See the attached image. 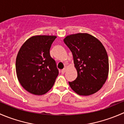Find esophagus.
Here are the masks:
<instances>
[{
    "label": "esophagus",
    "mask_w": 124,
    "mask_h": 124,
    "mask_svg": "<svg viewBox=\"0 0 124 124\" xmlns=\"http://www.w3.org/2000/svg\"><path fill=\"white\" fill-rule=\"evenodd\" d=\"M65 71H66V68H63V69L61 70V72H62V74H64L65 72Z\"/></svg>",
    "instance_id": "34e87169"
}]
</instances>
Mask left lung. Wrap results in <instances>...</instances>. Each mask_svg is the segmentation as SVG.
<instances>
[{"mask_svg":"<svg viewBox=\"0 0 124 124\" xmlns=\"http://www.w3.org/2000/svg\"><path fill=\"white\" fill-rule=\"evenodd\" d=\"M73 56L77 71L70 87L80 95H90L99 91L108 74V58L102 43L88 33H76L63 39Z\"/></svg>","mask_w":124,"mask_h":124,"instance_id":"1","label":"left lung"}]
</instances>
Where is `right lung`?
Wrapping results in <instances>:
<instances>
[{
    "instance_id": "right-lung-1",
    "label": "right lung",
    "mask_w": 124,
    "mask_h": 124,
    "mask_svg": "<svg viewBox=\"0 0 124 124\" xmlns=\"http://www.w3.org/2000/svg\"><path fill=\"white\" fill-rule=\"evenodd\" d=\"M56 38V36H33L18 52L16 63L17 78L23 88L32 94L47 93L58 76L56 62L50 54Z\"/></svg>"
}]
</instances>
